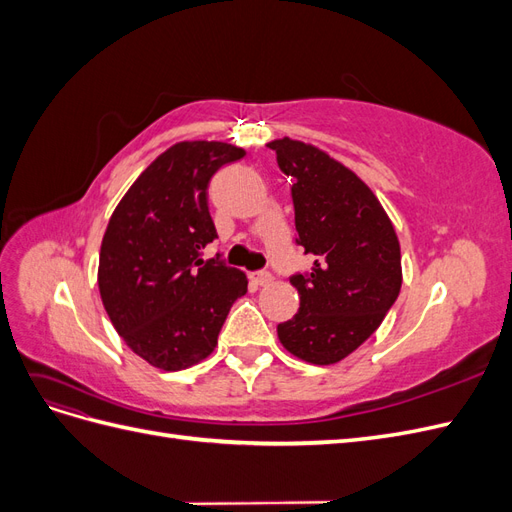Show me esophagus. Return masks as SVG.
Returning <instances> with one entry per match:
<instances>
[{
    "mask_svg": "<svg viewBox=\"0 0 512 512\" xmlns=\"http://www.w3.org/2000/svg\"><path fill=\"white\" fill-rule=\"evenodd\" d=\"M250 277H252V282H254L256 286H267V284H271V280H273V275H271L269 271H256V273H252Z\"/></svg>",
    "mask_w": 512,
    "mask_h": 512,
    "instance_id": "34e87169",
    "label": "esophagus"
}]
</instances>
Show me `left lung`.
Wrapping results in <instances>:
<instances>
[{
  "mask_svg": "<svg viewBox=\"0 0 512 512\" xmlns=\"http://www.w3.org/2000/svg\"><path fill=\"white\" fill-rule=\"evenodd\" d=\"M277 166L292 181L297 245L314 267L290 275L301 307L277 324L288 352L314 365L346 359L397 301L401 252L380 200L350 168L299 141H273Z\"/></svg>",
  "mask_w": 512,
  "mask_h": 512,
  "instance_id": "obj_1",
  "label": "left lung"
}]
</instances>
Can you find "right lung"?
<instances>
[{"mask_svg":"<svg viewBox=\"0 0 512 512\" xmlns=\"http://www.w3.org/2000/svg\"><path fill=\"white\" fill-rule=\"evenodd\" d=\"M245 151L185 141L138 177L111 215L100 247L98 286L113 327L141 359L179 371L207 359L232 303L247 292L243 271L203 260L218 239L207 190Z\"/></svg>","mask_w":512,"mask_h":512,"instance_id":"obj_1","label":"right lung"}]
</instances>
